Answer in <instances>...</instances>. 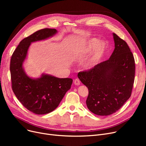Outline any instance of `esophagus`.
I'll return each mask as SVG.
<instances>
[{
	"label": "esophagus",
	"mask_w": 146,
	"mask_h": 146,
	"mask_svg": "<svg viewBox=\"0 0 146 146\" xmlns=\"http://www.w3.org/2000/svg\"><path fill=\"white\" fill-rule=\"evenodd\" d=\"M74 85H77V86H78V85H80V80H79V79H76L74 80Z\"/></svg>",
	"instance_id": "34e87169"
}]
</instances>
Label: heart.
<instances>
[{
  "mask_svg": "<svg viewBox=\"0 0 146 146\" xmlns=\"http://www.w3.org/2000/svg\"><path fill=\"white\" fill-rule=\"evenodd\" d=\"M98 42V40L95 39V38L88 40L86 43L85 47L84 48V49L82 50V53H88L90 52L96 47ZM105 48H106V44L105 42H101L100 43H99L93 53L92 56L91 57L89 61L88 62L87 66L89 67L93 66L99 60V59L100 58L102 52L105 50Z\"/></svg>",
  "mask_w": 146,
  "mask_h": 146,
  "instance_id": "b5f03b06",
  "label": "heart"
}]
</instances>
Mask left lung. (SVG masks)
<instances>
[{"label": "left lung", "instance_id": "8db88e82", "mask_svg": "<svg viewBox=\"0 0 146 146\" xmlns=\"http://www.w3.org/2000/svg\"><path fill=\"white\" fill-rule=\"evenodd\" d=\"M115 49L110 58L78 76L89 90L88 108L98 115L117 112L130 98L135 77V61L127 42L113 33Z\"/></svg>", "mask_w": 146, "mask_h": 146}]
</instances>
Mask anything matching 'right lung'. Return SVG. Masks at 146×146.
Returning a JSON list of instances; mask_svg holds the SVG:
<instances>
[{
  "instance_id": "obj_1",
  "label": "right lung",
  "mask_w": 146,
  "mask_h": 146,
  "mask_svg": "<svg viewBox=\"0 0 146 146\" xmlns=\"http://www.w3.org/2000/svg\"><path fill=\"white\" fill-rule=\"evenodd\" d=\"M57 33L56 29L50 28L37 31L19 42L11 59L13 93L23 106L38 115L46 114L54 110L70 89L73 82L70 78H58L45 74H42L39 78H31L22 66L31 43L47 39Z\"/></svg>"
}]
</instances>
